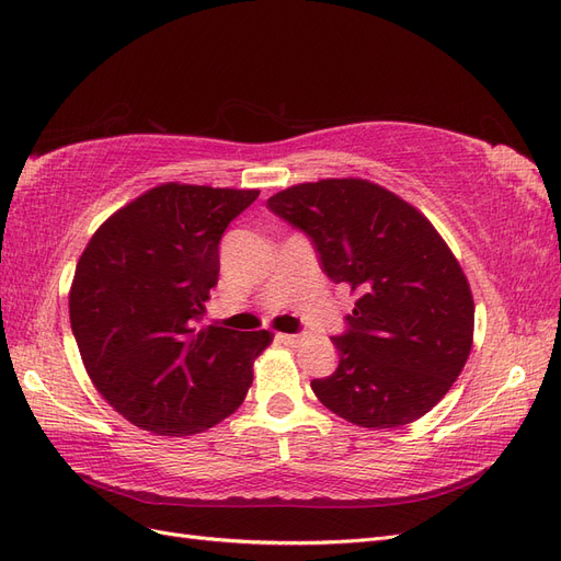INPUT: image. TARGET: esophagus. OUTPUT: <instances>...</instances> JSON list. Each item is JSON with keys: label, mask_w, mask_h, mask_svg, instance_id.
Masks as SVG:
<instances>
[{"label": "esophagus", "mask_w": 561, "mask_h": 561, "mask_svg": "<svg viewBox=\"0 0 561 561\" xmlns=\"http://www.w3.org/2000/svg\"><path fill=\"white\" fill-rule=\"evenodd\" d=\"M278 339L283 344H290V346H295V344H299L301 339H304V334H278Z\"/></svg>", "instance_id": "obj_1"}]
</instances>
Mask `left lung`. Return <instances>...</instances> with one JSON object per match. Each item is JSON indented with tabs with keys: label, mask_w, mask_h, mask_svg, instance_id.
I'll return each mask as SVG.
<instances>
[{
	"label": "left lung",
	"mask_w": 561,
	"mask_h": 561,
	"mask_svg": "<svg viewBox=\"0 0 561 561\" xmlns=\"http://www.w3.org/2000/svg\"><path fill=\"white\" fill-rule=\"evenodd\" d=\"M266 208L311 239L332 283L360 297L332 336L339 365L311 388L363 428H400L447 396L472 346L470 285L435 227L367 180L283 190Z\"/></svg>",
	"instance_id": "1"
}]
</instances>
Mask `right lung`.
I'll return each instance as SVG.
<instances>
[{"label":"right lung","instance_id":"1","mask_svg":"<svg viewBox=\"0 0 561 561\" xmlns=\"http://www.w3.org/2000/svg\"><path fill=\"white\" fill-rule=\"evenodd\" d=\"M257 190L168 182L114 213L83 250L72 334L95 388L133 426L194 435L239 410L271 334L201 328L219 241Z\"/></svg>","mask_w":561,"mask_h":561}]
</instances>
